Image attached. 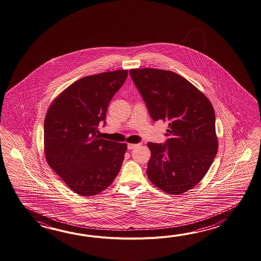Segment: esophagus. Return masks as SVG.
<instances>
[{
    "instance_id": "obj_1",
    "label": "esophagus",
    "mask_w": 261,
    "mask_h": 261,
    "mask_svg": "<svg viewBox=\"0 0 261 261\" xmlns=\"http://www.w3.org/2000/svg\"><path fill=\"white\" fill-rule=\"evenodd\" d=\"M141 144H128V149L132 150L134 149V148H137L138 146H140Z\"/></svg>"
}]
</instances>
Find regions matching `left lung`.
Segmentation results:
<instances>
[{"instance_id": "left-lung-1", "label": "left lung", "mask_w": 261, "mask_h": 261, "mask_svg": "<svg viewBox=\"0 0 261 261\" xmlns=\"http://www.w3.org/2000/svg\"><path fill=\"white\" fill-rule=\"evenodd\" d=\"M150 117L169 124L164 144L148 143L146 173L168 194L194 188L210 169L218 149L216 115L203 93L175 72L160 69L129 70Z\"/></svg>"}]
</instances>
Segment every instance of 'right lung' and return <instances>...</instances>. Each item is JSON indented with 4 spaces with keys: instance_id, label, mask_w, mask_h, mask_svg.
Returning a JSON list of instances; mask_svg holds the SVG:
<instances>
[{
    "instance_id": "add662e5",
    "label": "right lung",
    "mask_w": 261,
    "mask_h": 261,
    "mask_svg": "<svg viewBox=\"0 0 261 261\" xmlns=\"http://www.w3.org/2000/svg\"><path fill=\"white\" fill-rule=\"evenodd\" d=\"M128 71L101 72L68 87L44 118L45 159L64 183L81 196H93L117 177L127 144L100 137L108 105L127 79Z\"/></svg>"
}]
</instances>
